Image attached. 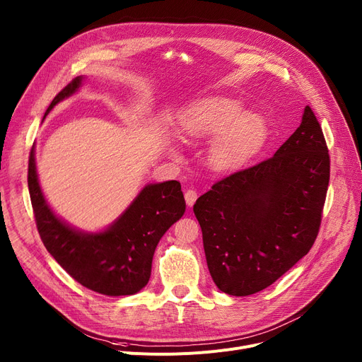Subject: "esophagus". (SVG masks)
Returning a JSON list of instances; mask_svg holds the SVG:
<instances>
[{"mask_svg": "<svg viewBox=\"0 0 362 362\" xmlns=\"http://www.w3.org/2000/svg\"><path fill=\"white\" fill-rule=\"evenodd\" d=\"M184 197H185V202H187V204H188V206H193V204L196 203V200H197L199 194H197V191H196V189H193V188H188V189L185 191Z\"/></svg>", "mask_w": 362, "mask_h": 362, "instance_id": "34e87169", "label": "esophagus"}]
</instances>
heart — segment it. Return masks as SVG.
<instances>
[{
  "mask_svg": "<svg viewBox=\"0 0 362 362\" xmlns=\"http://www.w3.org/2000/svg\"><path fill=\"white\" fill-rule=\"evenodd\" d=\"M177 133L184 141L216 137L209 147V163L216 171H233L256 155L267 136L264 119L245 114L235 99L215 96L191 103L177 118Z\"/></svg>",
  "mask_w": 362,
  "mask_h": 362,
  "instance_id": "heart-1",
  "label": "heart"
}]
</instances>
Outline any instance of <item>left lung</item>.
<instances>
[{
	"mask_svg": "<svg viewBox=\"0 0 362 362\" xmlns=\"http://www.w3.org/2000/svg\"><path fill=\"white\" fill-rule=\"evenodd\" d=\"M330 156L305 106L276 153L215 182L193 207L216 286L245 296L278 281L311 250L322 223Z\"/></svg>",
	"mask_w": 362,
	"mask_h": 362,
	"instance_id": "left-lung-1",
	"label": "left lung"
}]
</instances>
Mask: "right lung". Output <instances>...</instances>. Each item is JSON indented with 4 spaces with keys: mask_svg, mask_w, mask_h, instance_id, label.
<instances>
[{
    "mask_svg": "<svg viewBox=\"0 0 362 362\" xmlns=\"http://www.w3.org/2000/svg\"><path fill=\"white\" fill-rule=\"evenodd\" d=\"M81 77L73 78L51 102L54 106L73 95ZM28 185L36 228L51 256L74 281L95 292L133 295L147 285L159 240L185 211L178 181L146 185L119 219L99 233H83L58 219L42 194L35 151L30 148Z\"/></svg>",
    "mask_w": 362,
    "mask_h": 362,
    "instance_id": "right-lung-1",
    "label": "right lung"
}]
</instances>
